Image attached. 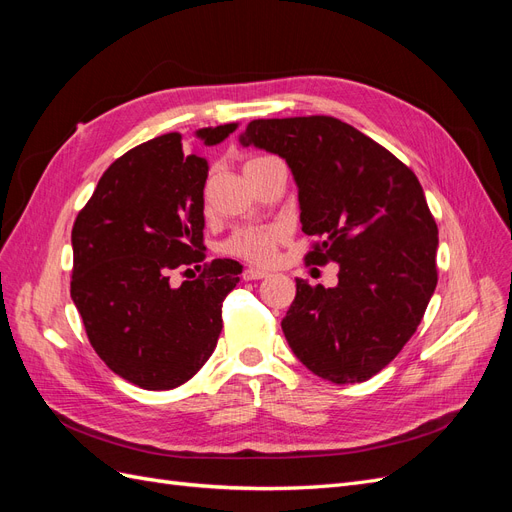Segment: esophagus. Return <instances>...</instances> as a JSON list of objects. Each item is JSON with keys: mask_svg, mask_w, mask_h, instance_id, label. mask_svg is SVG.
<instances>
[{"mask_svg": "<svg viewBox=\"0 0 512 512\" xmlns=\"http://www.w3.org/2000/svg\"><path fill=\"white\" fill-rule=\"evenodd\" d=\"M267 275H269L267 271L250 267V269H245V271H243V280H247V282H252V280H262V277H267Z\"/></svg>", "mask_w": 512, "mask_h": 512, "instance_id": "obj_1", "label": "esophagus"}]
</instances>
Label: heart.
I'll list each match as a JSON object with an SVG mask.
<instances>
[{
    "instance_id": "1",
    "label": "heart",
    "mask_w": 512,
    "mask_h": 512,
    "mask_svg": "<svg viewBox=\"0 0 512 512\" xmlns=\"http://www.w3.org/2000/svg\"><path fill=\"white\" fill-rule=\"evenodd\" d=\"M262 160H271V158H252L245 162V166L262 162ZM280 241H282V230L277 228H247V230L235 232V235L226 241L224 252L239 256L243 260L256 262V265H269V262L275 258L277 243Z\"/></svg>"
}]
</instances>
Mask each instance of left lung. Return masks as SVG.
<instances>
[{
	"label": "left lung",
	"instance_id": "obj_1",
	"mask_svg": "<svg viewBox=\"0 0 512 512\" xmlns=\"http://www.w3.org/2000/svg\"><path fill=\"white\" fill-rule=\"evenodd\" d=\"M243 147L286 160L301 226L318 237L307 262H337V286L297 277L282 329L294 356L333 384L365 382L421 324L438 284V226L412 170L335 117L256 119Z\"/></svg>",
	"mask_w": 512,
	"mask_h": 512
}]
</instances>
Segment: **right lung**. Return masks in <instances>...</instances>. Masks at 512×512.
Returning <instances> with one entry per match:
<instances>
[{
	"label": "right lung",
	"mask_w": 512,
	"mask_h": 512,
	"mask_svg": "<svg viewBox=\"0 0 512 512\" xmlns=\"http://www.w3.org/2000/svg\"><path fill=\"white\" fill-rule=\"evenodd\" d=\"M237 123L196 136L218 145ZM207 160L183 156L181 134L134 147L100 177L72 228L70 294L91 346L117 376L147 391L188 382L222 331V301L241 265L218 258L198 280L170 271L203 260ZM190 271V269H188Z\"/></svg>",
	"instance_id": "add662e5"
}]
</instances>
